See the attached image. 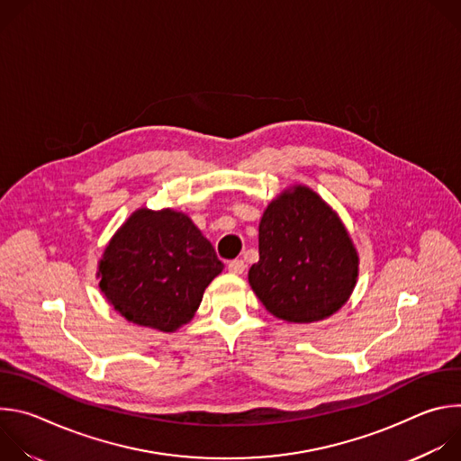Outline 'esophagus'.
<instances>
[{"label": "esophagus", "mask_w": 461, "mask_h": 461, "mask_svg": "<svg viewBox=\"0 0 461 461\" xmlns=\"http://www.w3.org/2000/svg\"><path fill=\"white\" fill-rule=\"evenodd\" d=\"M244 268H246V265H244L242 258H235V260L228 262V272H231L235 276H240L244 272Z\"/></svg>", "instance_id": "esophagus-1"}]
</instances>
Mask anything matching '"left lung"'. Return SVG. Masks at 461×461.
I'll return each mask as SVG.
<instances>
[{"label":"left lung","instance_id":"8db88e82","mask_svg":"<svg viewBox=\"0 0 461 461\" xmlns=\"http://www.w3.org/2000/svg\"><path fill=\"white\" fill-rule=\"evenodd\" d=\"M249 285L265 308L288 322L338 312L357 279V253L345 226L304 185L283 193L258 224V262Z\"/></svg>","mask_w":461,"mask_h":461}]
</instances>
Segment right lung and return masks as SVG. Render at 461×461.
Listing matches in <instances>:
<instances>
[{
  "label": "right lung",
  "mask_w": 461,
  "mask_h": 461,
  "mask_svg": "<svg viewBox=\"0 0 461 461\" xmlns=\"http://www.w3.org/2000/svg\"><path fill=\"white\" fill-rule=\"evenodd\" d=\"M222 272L212 242L173 210H139L116 231L98 267L100 290L127 321L173 332Z\"/></svg>",
  "instance_id": "obj_1"
}]
</instances>
